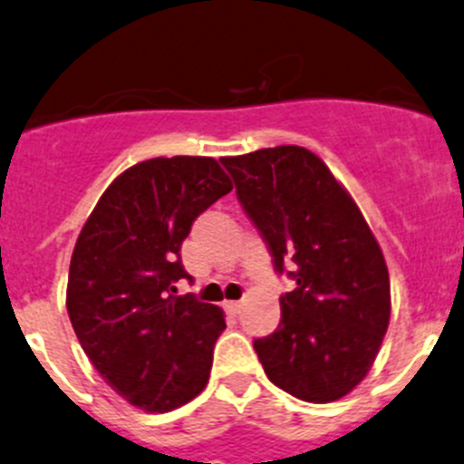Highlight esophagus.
I'll return each instance as SVG.
<instances>
[{"label": "esophagus", "mask_w": 464, "mask_h": 464, "mask_svg": "<svg viewBox=\"0 0 464 464\" xmlns=\"http://www.w3.org/2000/svg\"><path fill=\"white\" fill-rule=\"evenodd\" d=\"M224 308H227L228 314H237V313H240L242 304H240V301H227V304H224Z\"/></svg>", "instance_id": "34e87169"}]
</instances>
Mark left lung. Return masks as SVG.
<instances>
[{
    "instance_id": "8db88e82",
    "label": "left lung",
    "mask_w": 464,
    "mask_h": 464,
    "mask_svg": "<svg viewBox=\"0 0 464 464\" xmlns=\"http://www.w3.org/2000/svg\"><path fill=\"white\" fill-rule=\"evenodd\" d=\"M237 199L263 233L276 272L295 260L281 324L254 342L267 379L292 397L328 403L367 376L390 324L383 251L346 188L305 147L224 156Z\"/></svg>"
}]
</instances>
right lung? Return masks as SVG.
Listing matches in <instances>:
<instances>
[{
	"label": "right lung",
	"instance_id": "right-lung-1",
	"mask_svg": "<svg viewBox=\"0 0 464 464\" xmlns=\"http://www.w3.org/2000/svg\"><path fill=\"white\" fill-rule=\"evenodd\" d=\"M231 179L210 156L150 159L99 197L72 251L67 314L85 356L124 401L169 412L206 388L222 308L177 296L181 245Z\"/></svg>",
	"mask_w": 464,
	"mask_h": 464
}]
</instances>
